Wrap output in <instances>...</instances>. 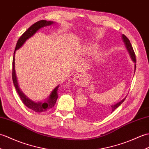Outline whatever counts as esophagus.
I'll return each mask as SVG.
<instances>
[{
  "label": "esophagus",
  "instance_id": "obj_1",
  "mask_svg": "<svg viewBox=\"0 0 149 149\" xmlns=\"http://www.w3.org/2000/svg\"><path fill=\"white\" fill-rule=\"evenodd\" d=\"M81 79H82V77H81V75H77V76H75V77L74 78V81L75 82L78 83V82H79V81H81Z\"/></svg>",
  "mask_w": 149,
  "mask_h": 149
}]
</instances>
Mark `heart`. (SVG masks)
I'll use <instances>...</instances> for the list:
<instances>
[{
	"label": "heart",
	"instance_id": "1",
	"mask_svg": "<svg viewBox=\"0 0 149 149\" xmlns=\"http://www.w3.org/2000/svg\"><path fill=\"white\" fill-rule=\"evenodd\" d=\"M98 45H96L94 43H88L87 44H85L84 46L82 47L81 52L83 54L88 55V54H91L95 51L98 50ZM98 57L99 58L100 57V56H98Z\"/></svg>",
	"mask_w": 149,
	"mask_h": 149
}]
</instances>
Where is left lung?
I'll list each match as a JSON object with an SVG mask.
<instances>
[{"label": "left lung", "mask_w": 149, "mask_h": 149, "mask_svg": "<svg viewBox=\"0 0 149 149\" xmlns=\"http://www.w3.org/2000/svg\"><path fill=\"white\" fill-rule=\"evenodd\" d=\"M121 37H122V39L123 40V42L124 43V46H125L127 52H128V53L130 54L131 60H132L133 61V63H134V72H135V70H136V63L135 54H134V53L133 47H132V46H131L130 40L127 39L126 36H124V34H123ZM126 98V96L125 98H124L121 100V101L119 102L118 103H117L114 105H110V107L108 108V109H105V110L100 109L99 108H98V109L96 108V107H95L94 106H91L88 109V110H86V111L84 112V115L86 117H91V118H95L96 116H98V114H100V115H104V114L108 113H110V112L112 113L117 108V107H119L120 105H121V103H123V102L124 101V100H125Z\"/></svg>", "instance_id": "1"}]
</instances>
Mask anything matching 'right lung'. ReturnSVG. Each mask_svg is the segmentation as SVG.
Returning a JSON list of instances; mask_svg holds the SVG:
<instances>
[{"instance_id":"right-lung-1","label":"right lung","mask_w":149,"mask_h":149,"mask_svg":"<svg viewBox=\"0 0 149 149\" xmlns=\"http://www.w3.org/2000/svg\"><path fill=\"white\" fill-rule=\"evenodd\" d=\"M55 23L54 22L52 21H46V20H40L39 22L34 23L33 25L31 26L29 29L25 31L23 35L20 37L18 39V42L16 45L15 51L14 52V56H13V81L14 83V86L16 89V91L18 92V95L19 96L20 99L22 100L23 103L26 105L28 108L33 110L36 112H44L47 111L48 110L53 108L54 106L55 103L56 102V100L58 98V89L60 85H58L56 88H55L53 91L50 93L49 96L46 100H44V101L41 102H36L33 101V100H30L29 98L24 94L23 91L21 90L19 84L18 82V79H17L16 71H15V53L16 50L19 49V48L23 46V45L25 43L26 41L32 37L34 34H35L37 31H39L40 29L43 27L52 25L53 24Z\"/></svg>"}]
</instances>
